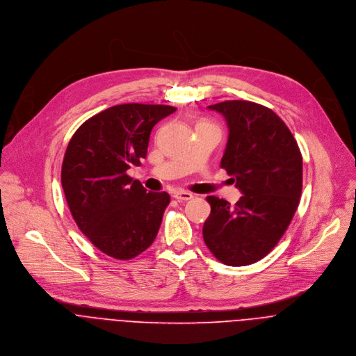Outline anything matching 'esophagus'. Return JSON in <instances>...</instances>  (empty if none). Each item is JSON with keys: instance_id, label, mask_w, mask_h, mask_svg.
<instances>
[{"instance_id": "obj_1", "label": "esophagus", "mask_w": 356, "mask_h": 356, "mask_svg": "<svg viewBox=\"0 0 356 356\" xmlns=\"http://www.w3.org/2000/svg\"><path fill=\"white\" fill-rule=\"evenodd\" d=\"M178 202H186V200H191L193 197L192 193L189 192H185V191H178V192H174L172 195Z\"/></svg>"}]
</instances>
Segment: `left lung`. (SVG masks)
Listing matches in <instances>:
<instances>
[{
	"instance_id": "left-lung-1",
	"label": "left lung",
	"mask_w": 356,
	"mask_h": 356,
	"mask_svg": "<svg viewBox=\"0 0 356 356\" xmlns=\"http://www.w3.org/2000/svg\"><path fill=\"white\" fill-rule=\"evenodd\" d=\"M227 122L220 167L243 196L234 206L207 196L211 206L203 240L220 262L244 266L269 254L291 225L302 195L303 160L298 141L272 109L250 101L207 106Z\"/></svg>"
}]
</instances>
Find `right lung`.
<instances>
[{"label":"right lung","instance_id":"add662e5","mask_svg":"<svg viewBox=\"0 0 356 356\" xmlns=\"http://www.w3.org/2000/svg\"><path fill=\"white\" fill-rule=\"evenodd\" d=\"M168 105L123 104L86 120L71 137L61 185L79 229L104 254L131 259L157 237L167 192H147L127 175L146 159L156 123L174 113Z\"/></svg>","mask_w":356,"mask_h":356}]
</instances>
